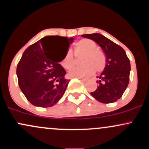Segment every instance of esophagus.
<instances>
[{
  "mask_svg": "<svg viewBox=\"0 0 149 149\" xmlns=\"http://www.w3.org/2000/svg\"><path fill=\"white\" fill-rule=\"evenodd\" d=\"M78 78V79H79V80H81V81L82 82H85V81H86V79H84V78Z\"/></svg>",
  "mask_w": 149,
  "mask_h": 149,
  "instance_id": "1",
  "label": "esophagus"
}]
</instances>
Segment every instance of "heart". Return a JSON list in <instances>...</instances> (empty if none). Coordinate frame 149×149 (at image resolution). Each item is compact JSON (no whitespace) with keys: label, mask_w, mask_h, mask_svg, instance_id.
Listing matches in <instances>:
<instances>
[{"label":"heart","mask_w":149,"mask_h":149,"mask_svg":"<svg viewBox=\"0 0 149 149\" xmlns=\"http://www.w3.org/2000/svg\"><path fill=\"white\" fill-rule=\"evenodd\" d=\"M76 56L84 54L81 64L83 66L73 69L69 72L72 78H87L95 72H100L106 66V57L102 51L97 49V44L90 39H83L76 44L75 48ZM75 59L72 52H68L61 61V65L65 69L69 70L74 66Z\"/></svg>","instance_id":"heart-1"}]
</instances>
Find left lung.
Segmentation results:
<instances>
[{"instance_id":"1","label":"left lung","mask_w":149,"mask_h":149,"mask_svg":"<svg viewBox=\"0 0 149 149\" xmlns=\"http://www.w3.org/2000/svg\"><path fill=\"white\" fill-rule=\"evenodd\" d=\"M81 36L96 42L103 49L107 59L104 71L97 77L99 86L91 92V95L104 104L116 102L123 95L130 80V61L125 51L100 33L85 34Z\"/></svg>"}]
</instances>
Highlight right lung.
<instances>
[{
	"instance_id": "obj_1",
	"label": "right lung",
	"mask_w": 149,
	"mask_h": 149,
	"mask_svg": "<svg viewBox=\"0 0 149 149\" xmlns=\"http://www.w3.org/2000/svg\"><path fill=\"white\" fill-rule=\"evenodd\" d=\"M73 38L47 36L29 46L17 67L19 86L29 102L38 107H51L64 95L69 80L60 61Z\"/></svg>"
}]
</instances>
